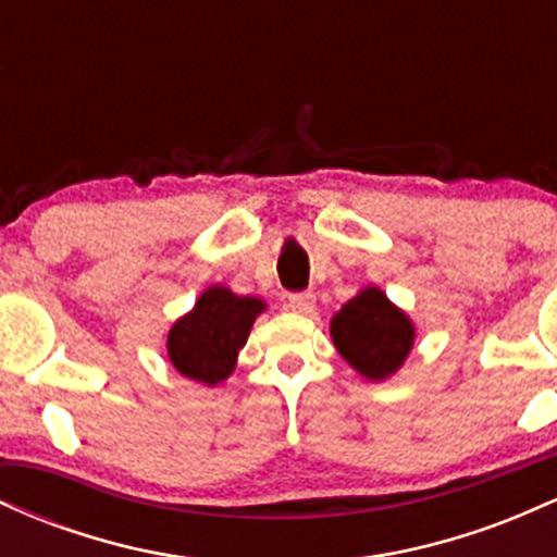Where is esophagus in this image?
<instances>
[{
  "label": "esophagus",
  "instance_id": "esophagus-1",
  "mask_svg": "<svg viewBox=\"0 0 557 557\" xmlns=\"http://www.w3.org/2000/svg\"><path fill=\"white\" fill-rule=\"evenodd\" d=\"M287 306H290L293 311H298V314H311L317 306V296L314 293H296V296L287 298Z\"/></svg>",
  "mask_w": 557,
  "mask_h": 557
}]
</instances>
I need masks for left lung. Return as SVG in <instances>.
I'll use <instances>...</instances> for the list:
<instances>
[{
	"label": "left lung",
	"mask_w": 557,
	"mask_h": 557,
	"mask_svg": "<svg viewBox=\"0 0 557 557\" xmlns=\"http://www.w3.org/2000/svg\"><path fill=\"white\" fill-rule=\"evenodd\" d=\"M330 337L363 380L385 382L406 363L417 327L385 290L367 285L332 317Z\"/></svg>",
	"instance_id": "1"
}]
</instances>
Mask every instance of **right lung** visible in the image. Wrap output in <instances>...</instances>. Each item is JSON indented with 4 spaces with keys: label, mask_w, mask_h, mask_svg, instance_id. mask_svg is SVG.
Returning a JSON list of instances; mask_svg holds the SVG:
<instances>
[{
    "label": "right lung",
    "mask_w": 557,
    "mask_h": 557,
    "mask_svg": "<svg viewBox=\"0 0 557 557\" xmlns=\"http://www.w3.org/2000/svg\"><path fill=\"white\" fill-rule=\"evenodd\" d=\"M267 304L253 296H238L227 285H212L196 298L168 332L172 367L201 385H220L235 372L240 348Z\"/></svg>",
    "instance_id": "add662e5"
}]
</instances>
